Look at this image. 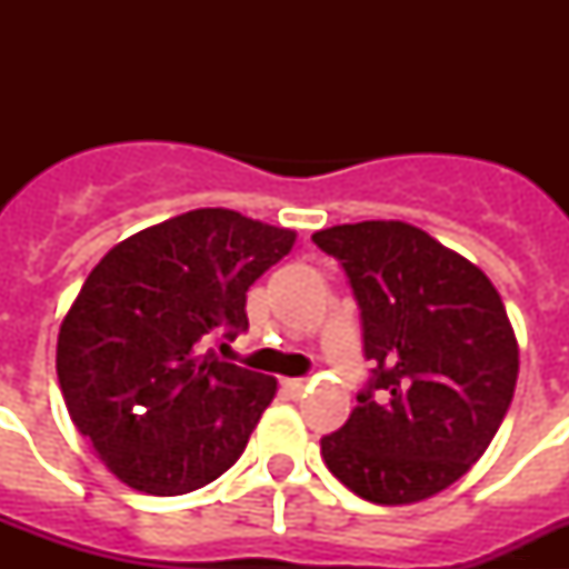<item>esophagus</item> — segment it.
<instances>
[{"label": "esophagus", "instance_id": "esophagus-1", "mask_svg": "<svg viewBox=\"0 0 569 569\" xmlns=\"http://www.w3.org/2000/svg\"><path fill=\"white\" fill-rule=\"evenodd\" d=\"M281 387H284L290 396H301L305 390H308V381H305V379H284V381H281Z\"/></svg>", "mask_w": 569, "mask_h": 569}]
</instances>
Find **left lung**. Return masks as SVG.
I'll list each match as a JSON object with an SVG mask.
<instances>
[{
    "mask_svg": "<svg viewBox=\"0 0 569 569\" xmlns=\"http://www.w3.org/2000/svg\"><path fill=\"white\" fill-rule=\"evenodd\" d=\"M313 241L345 268L373 376L325 465L373 505L459 481L499 433L519 379L505 301L472 261L407 222L336 224Z\"/></svg>",
    "mask_w": 569,
    "mask_h": 569,
    "instance_id": "8db88e82",
    "label": "left lung"
}]
</instances>
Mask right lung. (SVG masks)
<instances>
[{
  "instance_id": "obj_1",
  "label": "right lung",
  "mask_w": 569,
  "mask_h": 569,
  "mask_svg": "<svg viewBox=\"0 0 569 569\" xmlns=\"http://www.w3.org/2000/svg\"><path fill=\"white\" fill-rule=\"evenodd\" d=\"M293 241L288 228L202 208L139 230L90 270L59 328L57 373L116 479L182 496L244 453L276 379L202 356L199 339L248 330V288Z\"/></svg>"
}]
</instances>
